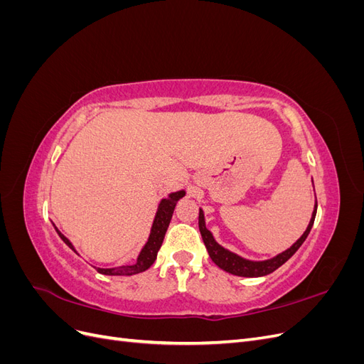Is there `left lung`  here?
<instances>
[{"instance_id":"1","label":"left lung","mask_w":364,"mask_h":364,"mask_svg":"<svg viewBox=\"0 0 364 364\" xmlns=\"http://www.w3.org/2000/svg\"><path fill=\"white\" fill-rule=\"evenodd\" d=\"M316 213H317V202L314 205L310 223H308L305 232L301 235V238L297 240L296 243L293 246H290L287 250H284V252L278 253L277 257H273L270 259H264V261L246 259L243 257L237 255V253L225 249L223 246H220L214 240L211 230L206 229L205 215H203L202 209H199V229H200V234L203 238V243L206 246V250L209 253V258H211L220 269H223L228 273H232V274H235V277L258 278V277H266V274L274 272L278 267H281L285 261H289L294 255L296 250L302 246L305 238L308 237V234H310V230L314 223V218H316Z\"/></svg>"}]
</instances>
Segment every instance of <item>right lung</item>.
I'll list each match as a JSON object with an SVG mask.
<instances>
[{
    "label": "right lung",
    "instance_id": "add662e5",
    "mask_svg": "<svg viewBox=\"0 0 364 364\" xmlns=\"http://www.w3.org/2000/svg\"><path fill=\"white\" fill-rule=\"evenodd\" d=\"M183 196H185V191L181 190V191H176V193H170L168 197H165V199H162L159 202L156 215H155V218H153V225H151V229H150L149 240H147V243L144 245V247L141 249L135 264L112 267V269H100V267H94V269L102 274H109V277H121V274L130 277V274H136V273L147 270L156 259L158 250L161 249L165 232H167V228H168L170 220L173 217V211L176 208V203H178V200H181ZM54 229H56V232L59 234V237L62 238L63 243L67 245L71 250L75 252L71 241L67 237H65L56 226H54Z\"/></svg>",
    "mask_w": 364,
    "mask_h": 364
}]
</instances>
